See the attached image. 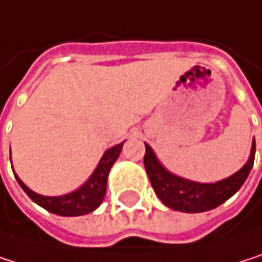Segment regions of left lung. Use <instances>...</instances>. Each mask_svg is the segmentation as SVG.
<instances>
[{
    "label": "left lung",
    "mask_w": 262,
    "mask_h": 262,
    "mask_svg": "<svg viewBox=\"0 0 262 262\" xmlns=\"http://www.w3.org/2000/svg\"><path fill=\"white\" fill-rule=\"evenodd\" d=\"M253 160H255V141L252 146L250 160L239 172L215 184H200L175 177L170 172H167L158 163L154 150L146 144L144 167L155 193L167 207L178 212L200 213L221 206L232 195H235L247 180L253 166Z\"/></svg>",
    "instance_id": "8db88e82"
}]
</instances>
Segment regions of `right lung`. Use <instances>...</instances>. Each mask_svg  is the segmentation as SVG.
Wrapping results in <instances>:
<instances>
[{
    "instance_id": "1",
    "label": "right lung",
    "mask_w": 262,
    "mask_h": 262,
    "mask_svg": "<svg viewBox=\"0 0 262 262\" xmlns=\"http://www.w3.org/2000/svg\"><path fill=\"white\" fill-rule=\"evenodd\" d=\"M122 149V143L108 149L104 157L101 158L96 170L93 172V175L89 178V181L78 190L69 193V195H62V196H42L38 195L35 192H32L26 184H23V181L19 178L18 184L21 186V189L29 195V198L32 201H35L38 206L44 207L46 210L55 213V215H61V216H79V215H85L93 212L104 200L105 195V187H107V177L110 172V167L113 166V163L118 160L119 154Z\"/></svg>"
}]
</instances>
